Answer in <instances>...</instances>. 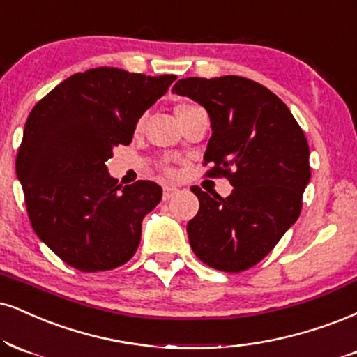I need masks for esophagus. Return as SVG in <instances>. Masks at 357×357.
<instances>
[{"label":"esophagus","instance_id":"34e87169","mask_svg":"<svg viewBox=\"0 0 357 357\" xmlns=\"http://www.w3.org/2000/svg\"><path fill=\"white\" fill-rule=\"evenodd\" d=\"M176 192H178V188H174V186H165L162 188V199L165 201H167V199H171V197H173Z\"/></svg>","mask_w":357,"mask_h":357}]
</instances>
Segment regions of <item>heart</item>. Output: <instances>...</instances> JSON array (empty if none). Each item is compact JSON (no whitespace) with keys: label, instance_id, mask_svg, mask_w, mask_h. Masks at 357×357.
<instances>
[{"label":"heart","instance_id":"b5f03b06","mask_svg":"<svg viewBox=\"0 0 357 357\" xmlns=\"http://www.w3.org/2000/svg\"><path fill=\"white\" fill-rule=\"evenodd\" d=\"M141 124H143V119H141V121H139V126H141Z\"/></svg>","mask_w":357,"mask_h":357}]
</instances>
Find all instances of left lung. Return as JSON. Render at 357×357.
<instances>
[{
    "instance_id": "obj_1",
    "label": "left lung",
    "mask_w": 357,
    "mask_h": 357,
    "mask_svg": "<svg viewBox=\"0 0 357 357\" xmlns=\"http://www.w3.org/2000/svg\"><path fill=\"white\" fill-rule=\"evenodd\" d=\"M173 93L208 111L213 132L204 165L234 188L227 197L191 188L199 211L188 222L190 244L204 264L244 271L298 221L311 179L306 136L276 94L241 76L183 78Z\"/></svg>"
}]
</instances>
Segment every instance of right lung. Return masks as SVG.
Instances as JSON below:
<instances>
[{"label":"right lung","instance_id":"1","mask_svg":"<svg viewBox=\"0 0 357 357\" xmlns=\"http://www.w3.org/2000/svg\"><path fill=\"white\" fill-rule=\"evenodd\" d=\"M174 79L94 68L64 79L29 113L16 176L34 233L66 264L108 271L136 252L162 190L153 181L123 188L105 162L131 143L141 116Z\"/></svg>","mask_w":357,"mask_h":357}]
</instances>
